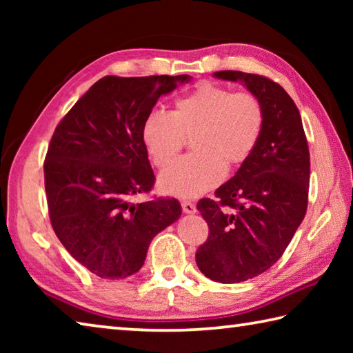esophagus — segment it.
Instances as JSON below:
<instances>
[{
  "label": "esophagus",
  "mask_w": 353,
  "mask_h": 353,
  "mask_svg": "<svg viewBox=\"0 0 353 353\" xmlns=\"http://www.w3.org/2000/svg\"><path fill=\"white\" fill-rule=\"evenodd\" d=\"M182 210L187 214H194L196 212H198V208H196L193 202H182Z\"/></svg>",
  "instance_id": "obj_1"
}]
</instances>
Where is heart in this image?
<instances>
[{"instance_id":"obj_1","label":"heart","mask_w":353,"mask_h":353,"mask_svg":"<svg viewBox=\"0 0 353 353\" xmlns=\"http://www.w3.org/2000/svg\"><path fill=\"white\" fill-rule=\"evenodd\" d=\"M265 112L252 93L202 83L179 98L170 113L154 110L141 124V140L152 163L168 168L192 135L191 154L160 177V188L182 199L198 198L225 176V163L246 162L259 145Z\"/></svg>"}]
</instances>
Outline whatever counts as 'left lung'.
<instances>
[{"mask_svg": "<svg viewBox=\"0 0 353 353\" xmlns=\"http://www.w3.org/2000/svg\"><path fill=\"white\" fill-rule=\"evenodd\" d=\"M214 77L243 83L265 112L261 137L236 174L201 199L208 240L196 252L213 282L238 283L270 270L294 236L307 212L310 152L294 101L279 83L243 71Z\"/></svg>", "mask_w": 353, "mask_h": 353, "instance_id": "1", "label": "left lung"}]
</instances>
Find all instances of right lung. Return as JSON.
Segmentation results:
<instances>
[{
  "instance_id": "obj_1",
  "label": "right lung",
  "mask_w": 353,
  "mask_h": 353,
  "mask_svg": "<svg viewBox=\"0 0 353 353\" xmlns=\"http://www.w3.org/2000/svg\"><path fill=\"white\" fill-rule=\"evenodd\" d=\"M191 76H105L52 135L45 190L52 229L73 259L101 279L139 272L152 238L181 218L177 199L135 204L154 185L141 124L157 99Z\"/></svg>"
}]
</instances>
